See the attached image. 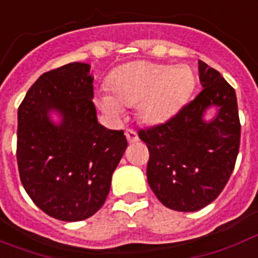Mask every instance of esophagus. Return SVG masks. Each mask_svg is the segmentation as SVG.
<instances>
[{"label": "esophagus", "instance_id": "esophagus-1", "mask_svg": "<svg viewBox=\"0 0 258 258\" xmlns=\"http://www.w3.org/2000/svg\"><path fill=\"white\" fill-rule=\"evenodd\" d=\"M125 138L128 141L130 144H133V142H137L138 141V134L135 133L134 130H125Z\"/></svg>", "mask_w": 258, "mask_h": 258}]
</instances>
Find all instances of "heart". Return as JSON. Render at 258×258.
I'll return each mask as SVG.
<instances>
[{
	"instance_id": "1",
	"label": "heart",
	"mask_w": 258,
	"mask_h": 258,
	"mask_svg": "<svg viewBox=\"0 0 258 258\" xmlns=\"http://www.w3.org/2000/svg\"><path fill=\"white\" fill-rule=\"evenodd\" d=\"M194 83V74L187 66L171 68L152 61H135L112 72V95L101 94L98 105L105 113L120 116L124 106L137 104V113L142 121L164 123L187 101Z\"/></svg>"
}]
</instances>
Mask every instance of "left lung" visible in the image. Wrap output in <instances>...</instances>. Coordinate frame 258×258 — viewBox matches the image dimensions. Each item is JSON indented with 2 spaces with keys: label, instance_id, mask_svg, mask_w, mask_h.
<instances>
[{
  "label": "left lung",
  "instance_id": "1",
  "mask_svg": "<svg viewBox=\"0 0 258 258\" xmlns=\"http://www.w3.org/2000/svg\"><path fill=\"white\" fill-rule=\"evenodd\" d=\"M198 70L201 93L168 121L138 133L149 149V186L164 207L179 212L200 211L219 197L241 142L235 90L204 61ZM211 106L219 112L205 122Z\"/></svg>",
  "mask_w": 258,
  "mask_h": 258
}]
</instances>
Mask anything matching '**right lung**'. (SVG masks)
<instances>
[{"label": "right lung", "instance_id": "right-lung-1", "mask_svg": "<svg viewBox=\"0 0 258 258\" xmlns=\"http://www.w3.org/2000/svg\"><path fill=\"white\" fill-rule=\"evenodd\" d=\"M90 66L70 62L45 72L17 110V167L24 190L49 216L79 221L94 215L108 197L123 157V130L97 120ZM61 121L53 123L50 112Z\"/></svg>", "mask_w": 258, "mask_h": 258}]
</instances>
